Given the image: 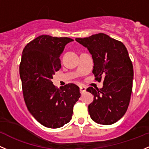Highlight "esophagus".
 Segmentation results:
<instances>
[{"instance_id": "1", "label": "esophagus", "mask_w": 149, "mask_h": 149, "mask_svg": "<svg viewBox=\"0 0 149 149\" xmlns=\"http://www.w3.org/2000/svg\"><path fill=\"white\" fill-rule=\"evenodd\" d=\"M80 91H81V93H85L86 91V88L85 87V86H81V87H80Z\"/></svg>"}]
</instances>
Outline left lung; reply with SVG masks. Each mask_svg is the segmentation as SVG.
I'll use <instances>...</instances> for the list:
<instances>
[{
	"mask_svg": "<svg viewBox=\"0 0 149 149\" xmlns=\"http://www.w3.org/2000/svg\"><path fill=\"white\" fill-rule=\"evenodd\" d=\"M76 40L92 55L95 81L104 79L100 89H87L94 95L88 105L90 116L97 124L112 125L125 115L132 91L133 65L127 48L122 42L104 33Z\"/></svg>",
	"mask_w": 149,
	"mask_h": 149,
	"instance_id": "1",
	"label": "left lung"
}]
</instances>
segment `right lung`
Here are the masks:
<instances>
[{
	"mask_svg": "<svg viewBox=\"0 0 149 149\" xmlns=\"http://www.w3.org/2000/svg\"><path fill=\"white\" fill-rule=\"evenodd\" d=\"M68 37L43 35L29 42L22 51L19 76L24 102L29 112L48 128L63 127L71 120L73 106L81 96L73 83L56 88L52 79L61 68L59 56Z\"/></svg>",
	"mask_w": 149,
	"mask_h": 149,
	"instance_id": "obj_1",
	"label": "right lung"
}]
</instances>
